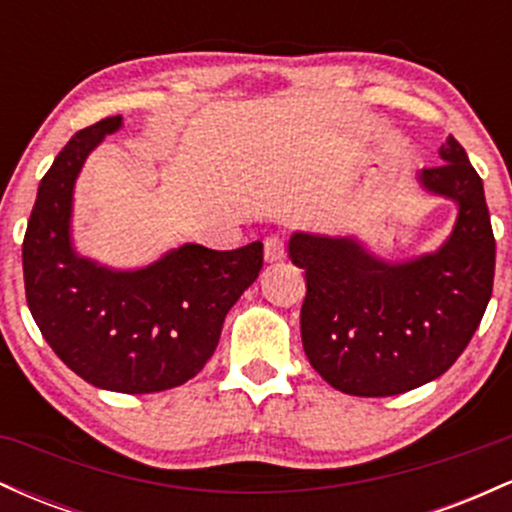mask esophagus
<instances>
[{
  "label": "esophagus",
  "instance_id": "esophagus-1",
  "mask_svg": "<svg viewBox=\"0 0 512 512\" xmlns=\"http://www.w3.org/2000/svg\"><path fill=\"white\" fill-rule=\"evenodd\" d=\"M284 255H286L284 238L269 236L267 240H264V260H267V262H279V260H284Z\"/></svg>",
  "mask_w": 512,
  "mask_h": 512
}]
</instances>
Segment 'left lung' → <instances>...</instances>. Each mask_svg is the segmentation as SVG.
Listing matches in <instances>:
<instances>
[{
	"label": "left lung",
	"mask_w": 512,
	"mask_h": 512,
	"mask_svg": "<svg viewBox=\"0 0 512 512\" xmlns=\"http://www.w3.org/2000/svg\"><path fill=\"white\" fill-rule=\"evenodd\" d=\"M421 190L455 202L438 250L385 260L356 236L296 231L289 257L305 269L303 349L334 390L390 397L440 378L477 332L493 289L496 240L484 182L455 137Z\"/></svg>",
	"instance_id": "obj_1"
}]
</instances>
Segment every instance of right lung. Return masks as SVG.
Instances as JSON below:
<instances>
[{
    "label": "right lung",
    "mask_w": 512,
    "mask_h": 512,
    "mask_svg": "<svg viewBox=\"0 0 512 512\" xmlns=\"http://www.w3.org/2000/svg\"><path fill=\"white\" fill-rule=\"evenodd\" d=\"M122 115L76 132L40 180L23 238L35 325L64 366L101 390L146 395L187 383L214 356L223 320L262 269V243L209 250L185 243L137 269L79 255L74 187Z\"/></svg>",
    "instance_id": "right-lung-1"
}]
</instances>
